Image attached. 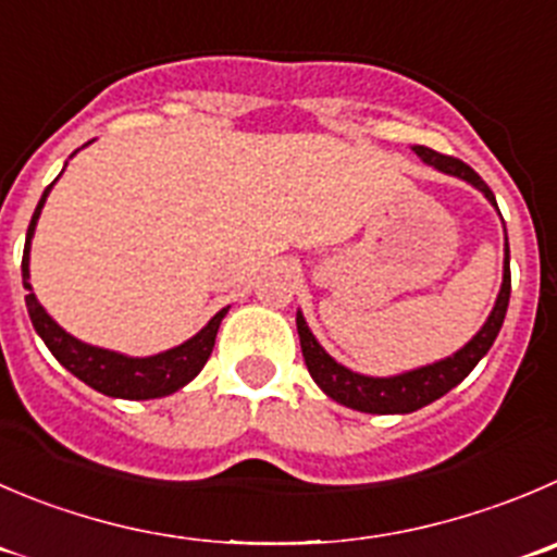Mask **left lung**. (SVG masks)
Segmentation results:
<instances>
[{
	"label": "left lung",
	"instance_id": "obj_1",
	"mask_svg": "<svg viewBox=\"0 0 557 557\" xmlns=\"http://www.w3.org/2000/svg\"><path fill=\"white\" fill-rule=\"evenodd\" d=\"M418 158H421L426 166H434L437 172L451 174V177L465 180L473 188H479L486 196V202L497 210L495 194L490 190V185L468 166L459 158L441 156V152L429 150V147L416 145L412 147ZM500 213V210H497ZM506 232V226H503ZM508 237L506 246H503V284L500 293H497L495 306H492L490 317L481 325V331L465 344L462 349H457L454 355L443 358V361L426 363V367L410 369V372L394 374V377H369V374H358L352 369L342 367L336 358L325 352L320 342L314 338L311 327L306 325V317H295L298 322V336H300V349H304L306 367H309L311 380L322 388V394L331 396L333 401L344 407H352L358 412H374V416H405V412L421 410V407L432 405L434 399L446 396L448 391L457 388L465 377L475 369V363L490 352V347L495 344L497 333H500L503 320H506L508 298H511V262H508Z\"/></svg>",
	"mask_w": 557,
	"mask_h": 557
}]
</instances>
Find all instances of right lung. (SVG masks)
Listing matches in <instances>:
<instances>
[{"label":"right lung","instance_id":"add662e5","mask_svg":"<svg viewBox=\"0 0 557 557\" xmlns=\"http://www.w3.org/2000/svg\"><path fill=\"white\" fill-rule=\"evenodd\" d=\"M54 183L44 190L40 202H37L35 215H32L29 221V230H26L24 259H21V278H24V289L29 293L26 295V311H29V320L32 325H35L37 336L44 338L46 347L51 349V355H54L67 372L76 374L82 383H87L89 388H95L98 394L111 396V399L134 401L161 399V396L174 394V391L188 385L196 374L202 372V367L208 363L210 352H213L215 347V333H219V325L226 317V311H230V306L221 309L219 314H215L202 331L196 333V336H190L188 342L177 344V347L172 349H163V352L158 355H147V358H134V355L95 347V344H87L82 342V338L71 336L65 327L57 325V322L51 320V314L44 306L37 304L29 284L32 237H35L37 219H40V210H44Z\"/></svg>","mask_w":557,"mask_h":557}]
</instances>
